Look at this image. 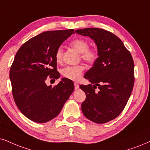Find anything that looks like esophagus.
Here are the masks:
<instances>
[{
    "label": "esophagus",
    "instance_id": "esophagus-1",
    "mask_svg": "<svg viewBox=\"0 0 150 150\" xmlns=\"http://www.w3.org/2000/svg\"><path fill=\"white\" fill-rule=\"evenodd\" d=\"M74 85H75V90H77V89L79 88V84H77V82L74 83Z\"/></svg>",
    "mask_w": 150,
    "mask_h": 150
}]
</instances>
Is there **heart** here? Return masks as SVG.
Wrapping results in <instances>:
<instances>
[{
  "label": "heart",
  "mask_w": 150,
  "mask_h": 150,
  "mask_svg": "<svg viewBox=\"0 0 150 150\" xmlns=\"http://www.w3.org/2000/svg\"><path fill=\"white\" fill-rule=\"evenodd\" d=\"M71 45L77 52L81 53V57L85 62L93 64L97 60L98 53L96 50L88 49L89 44L86 40L81 39H77L72 41ZM62 48H59L55 54L56 61L61 62L62 60ZM84 68L82 66H68L62 71V75L66 78L71 79L73 81H77L81 78Z\"/></svg>",
  "instance_id": "obj_1"
}]
</instances>
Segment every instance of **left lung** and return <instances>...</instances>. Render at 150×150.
<instances>
[{"label":"left lung","instance_id":"left-lung-1","mask_svg":"<svg viewBox=\"0 0 150 150\" xmlns=\"http://www.w3.org/2000/svg\"><path fill=\"white\" fill-rule=\"evenodd\" d=\"M75 33L93 39L98 55L84 75L92 84L79 86L86 96L81 111L88 120L106 123L120 114L130 97L134 83L133 59L122 41L109 31L87 28Z\"/></svg>","mask_w":150,"mask_h":150}]
</instances>
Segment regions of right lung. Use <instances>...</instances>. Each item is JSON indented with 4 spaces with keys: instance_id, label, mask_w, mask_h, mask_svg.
Wrapping results in <instances>:
<instances>
[{
    "instance_id": "obj_1",
    "label": "right lung",
    "mask_w": 150,
    "mask_h": 150,
    "mask_svg": "<svg viewBox=\"0 0 150 150\" xmlns=\"http://www.w3.org/2000/svg\"><path fill=\"white\" fill-rule=\"evenodd\" d=\"M73 29L47 31L34 37L18 49L10 68L9 79L15 103L28 119L44 123L60 113L74 91L73 81L62 78L54 87L45 79H59L55 54Z\"/></svg>"
}]
</instances>
